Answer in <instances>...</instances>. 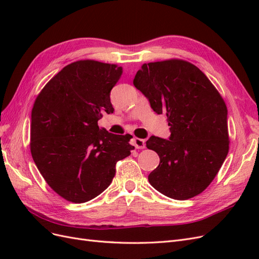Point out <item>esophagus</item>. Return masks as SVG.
Returning a JSON list of instances; mask_svg holds the SVG:
<instances>
[{
	"mask_svg": "<svg viewBox=\"0 0 259 259\" xmlns=\"http://www.w3.org/2000/svg\"><path fill=\"white\" fill-rule=\"evenodd\" d=\"M132 144L133 146H135L136 149H144L146 147V142L140 138H134L132 140Z\"/></svg>",
	"mask_w": 259,
	"mask_h": 259,
	"instance_id": "obj_1",
	"label": "esophagus"
}]
</instances>
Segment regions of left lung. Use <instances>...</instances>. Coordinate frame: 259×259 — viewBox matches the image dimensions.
<instances>
[{"label":"left lung","instance_id":"8db88e82","mask_svg":"<svg viewBox=\"0 0 259 259\" xmlns=\"http://www.w3.org/2000/svg\"><path fill=\"white\" fill-rule=\"evenodd\" d=\"M152 110L166 116L168 139L151 136L147 148L160 156L148 176L162 194L187 200L205 190L229 150L227 107L214 85L190 62L144 64L133 81Z\"/></svg>","mask_w":259,"mask_h":259}]
</instances>
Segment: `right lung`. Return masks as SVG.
<instances>
[{
  "mask_svg": "<svg viewBox=\"0 0 259 259\" xmlns=\"http://www.w3.org/2000/svg\"><path fill=\"white\" fill-rule=\"evenodd\" d=\"M122 67L95 60L66 66L44 86L31 113L30 149L52 189L73 203L96 198L111 184L115 164L134 149L132 135L99 128L113 113L110 93Z\"/></svg>",
  "mask_w": 259,
  "mask_h": 259,
  "instance_id": "right-lung-1",
  "label": "right lung"
}]
</instances>
